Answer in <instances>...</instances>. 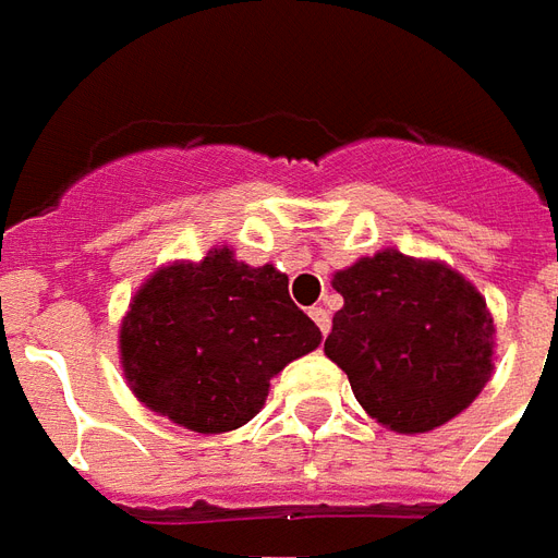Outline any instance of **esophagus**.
<instances>
[{
  "mask_svg": "<svg viewBox=\"0 0 558 558\" xmlns=\"http://www.w3.org/2000/svg\"><path fill=\"white\" fill-rule=\"evenodd\" d=\"M310 315H312V322H315V324H318V327H322V333H324V336L330 333V312L324 310V306H312Z\"/></svg>",
  "mask_w": 558,
  "mask_h": 558,
  "instance_id": "esophagus-1",
  "label": "esophagus"
}]
</instances>
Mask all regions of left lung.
Wrapping results in <instances>:
<instances>
[{
    "instance_id": "1",
    "label": "left lung",
    "mask_w": 558,
    "mask_h": 558,
    "mask_svg": "<svg viewBox=\"0 0 558 558\" xmlns=\"http://www.w3.org/2000/svg\"><path fill=\"white\" fill-rule=\"evenodd\" d=\"M330 286L345 303L324 354L373 421L402 436L429 433L487 387L493 312L450 264L381 248L336 270Z\"/></svg>"
}]
</instances>
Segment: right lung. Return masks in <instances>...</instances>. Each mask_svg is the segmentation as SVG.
<instances>
[{
  "label": "right lung",
  "instance_id": "obj_1",
  "mask_svg": "<svg viewBox=\"0 0 558 558\" xmlns=\"http://www.w3.org/2000/svg\"><path fill=\"white\" fill-rule=\"evenodd\" d=\"M318 345L286 272L248 267L231 246L161 264L120 322V366L137 402L201 436L248 424L272 378Z\"/></svg>",
  "mask_w": 558,
  "mask_h": 558
}]
</instances>
